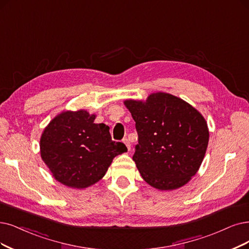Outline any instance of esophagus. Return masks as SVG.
<instances>
[{
	"label": "esophagus",
	"instance_id": "34e87169",
	"mask_svg": "<svg viewBox=\"0 0 249 249\" xmlns=\"http://www.w3.org/2000/svg\"><path fill=\"white\" fill-rule=\"evenodd\" d=\"M124 143L126 144V146H127V149H128V151H130V142L128 141L127 139H125L124 140Z\"/></svg>",
	"mask_w": 249,
	"mask_h": 249
}]
</instances>
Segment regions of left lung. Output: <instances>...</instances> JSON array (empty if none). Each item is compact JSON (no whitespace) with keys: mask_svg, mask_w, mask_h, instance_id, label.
<instances>
[{"mask_svg":"<svg viewBox=\"0 0 249 249\" xmlns=\"http://www.w3.org/2000/svg\"><path fill=\"white\" fill-rule=\"evenodd\" d=\"M124 105L135 121L139 143L133 161L142 178L161 191L176 190L197 173L209 141L204 117L179 97L164 92Z\"/></svg>","mask_w":249,"mask_h":249,"instance_id":"obj_1","label":"left lung"}]
</instances>
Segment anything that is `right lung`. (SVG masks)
I'll return each mask as SVG.
<instances>
[{
	"label": "right lung",
	"instance_id": "1",
	"mask_svg": "<svg viewBox=\"0 0 249 249\" xmlns=\"http://www.w3.org/2000/svg\"><path fill=\"white\" fill-rule=\"evenodd\" d=\"M87 110H67L45 128L40 141L42 160L62 185L84 189L105 177L116 156L127 152L123 142H114L109 127L94 123Z\"/></svg>",
	"mask_w": 249,
	"mask_h": 249
}]
</instances>
